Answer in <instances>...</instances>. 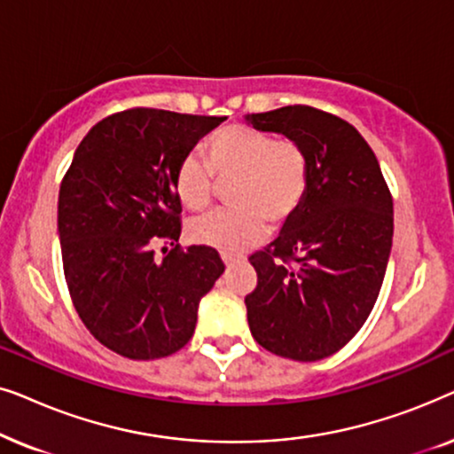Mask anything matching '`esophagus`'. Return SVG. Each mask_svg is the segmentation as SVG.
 Here are the masks:
<instances>
[{"label":"esophagus","mask_w":454,"mask_h":454,"mask_svg":"<svg viewBox=\"0 0 454 454\" xmlns=\"http://www.w3.org/2000/svg\"><path fill=\"white\" fill-rule=\"evenodd\" d=\"M221 260L223 262H225V266H231V264H235V262H241V256H235V254H227V252H223L221 254Z\"/></svg>","instance_id":"esophagus-1"}]
</instances>
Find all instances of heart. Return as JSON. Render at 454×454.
<instances>
[{
  "label": "heart",
  "instance_id": "obj_1",
  "mask_svg": "<svg viewBox=\"0 0 454 454\" xmlns=\"http://www.w3.org/2000/svg\"><path fill=\"white\" fill-rule=\"evenodd\" d=\"M208 166L216 179H233L227 190L231 208L190 221L188 238L198 246L238 254L266 235V221L278 227L291 221L308 194L309 165L303 148L252 126H227L207 142ZM196 154L179 160L173 190L188 210L213 200V174Z\"/></svg>",
  "mask_w": 454,
  "mask_h": 454
}]
</instances>
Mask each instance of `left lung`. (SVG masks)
Here are the masks:
<instances>
[{"label":"left lung","mask_w":454,"mask_h":454,"mask_svg":"<svg viewBox=\"0 0 454 454\" xmlns=\"http://www.w3.org/2000/svg\"><path fill=\"white\" fill-rule=\"evenodd\" d=\"M246 121L297 142L309 165L301 208L250 256L258 285L246 295L247 325L275 356L318 362L349 343L374 308L393 247V198L368 142L340 117L289 105Z\"/></svg>","instance_id":"obj_1"}]
</instances>
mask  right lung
<instances>
[{
    "label": "right lung",
    "instance_id": "1",
    "mask_svg": "<svg viewBox=\"0 0 454 454\" xmlns=\"http://www.w3.org/2000/svg\"><path fill=\"white\" fill-rule=\"evenodd\" d=\"M225 117L128 109L98 121L59 188L66 283L92 337L129 359H159L194 334L198 306L225 264L207 246L163 259L153 244L182 233L173 176Z\"/></svg>",
    "mask_w": 454,
    "mask_h": 454
}]
</instances>
